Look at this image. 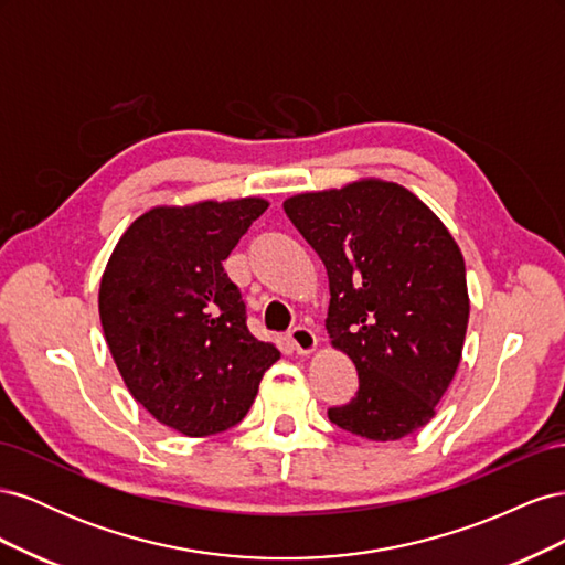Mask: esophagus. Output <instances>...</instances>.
Masks as SVG:
<instances>
[{"mask_svg": "<svg viewBox=\"0 0 565 565\" xmlns=\"http://www.w3.org/2000/svg\"><path fill=\"white\" fill-rule=\"evenodd\" d=\"M287 341L289 347H292L297 353L306 355V353H313L316 347H318V337L311 328H303V324H299V328H295L292 332L287 334Z\"/></svg>", "mask_w": 565, "mask_h": 565, "instance_id": "esophagus-1", "label": "esophagus"}]
</instances>
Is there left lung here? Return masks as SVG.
I'll list each match as a JSON object with an SVG mask.
<instances>
[{
	"mask_svg": "<svg viewBox=\"0 0 565 565\" xmlns=\"http://www.w3.org/2000/svg\"><path fill=\"white\" fill-rule=\"evenodd\" d=\"M328 268L332 347L358 370L328 417L367 440H398L436 415L465 347L467 270L443 221L407 188L365 179L282 202Z\"/></svg>",
	"mask_w": 565,
	"mask_h": 565,
	"instance_id": "left-lung-1",
	"label": "left lung"
}]
</instances>
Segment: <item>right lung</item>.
Segmentation results:
<instances>
[{"instance_id":"1","label":"right lung","mask_w":565,"mask_h":565,"mask_svg":"<svg viewBox=\"0 0 565 565\" xmlns=\"http://www.w3.org/2000/svg\"><path fill=\"white\" fill-rule=\"evenodd\" d=\"M268 210L262 198L156 207L119 237L98 289L113 361L131 396L183 436L241 422L280 351L247 330L224 262Z\"/></svg>"}]
</instances>
